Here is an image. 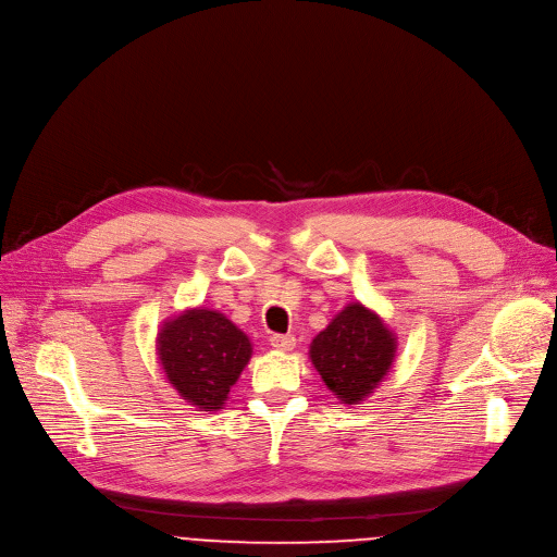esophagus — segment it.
Returning <instances> with one entry per match:
<instances>
[{
  "label": "esophagus",
  "mask_w": 557,
  "mask_h": 557,
  "mask_svg": "<svg viewBox=\"0 0 557 557\" xmlns=\"http://www.w3.org/2000/svg\"><path fill=\"white\" fill-rule=\"evenodd\" d=\"M270 344H272L276 350L289 352L294 346H297V339H294V335H272V337H270Z\"/></svg>",
  "instance_id": "1"
}]
</instances>
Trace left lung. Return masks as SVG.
Here are the masks:
<instances>
[{"label":"left lung","mask_w":557,"mask_h":557,"mask_svg":"<svg viewBox=\"0 0 557 557\" xmlns=\"http://www.w3.org/2000/svg\"><path fill=\"white\" fill-rule=\"evenodd\" d=\"M308 355L342 405H362L394 367L398 337L375 310L350 301L312 339Z\"/></svg>","instance_id":"1"}]
</instances>
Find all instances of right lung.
Here are the masks:
<instances>
[{
    "instance_id": "right-lung-1",
    "label": "right lung",
    "mask_w": 557,
    "mask_h": 557,
    "mask_svg": "<svg viewBox=\"0 0 557 557\" xmlns=\"http://www.w3.org/2000/svg\"><path fill=\"white\" fill-rule=\"evenodd\" d=\"M154 350L182 400L198 411H218L249 364L253 346L220 310L186 308L159 325Z\"/></svg>"
}]
</instances>
